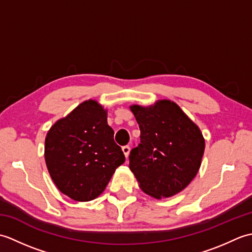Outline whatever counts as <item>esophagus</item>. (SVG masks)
<instances>
[{"label": "esophagus", "mask_w": 252, "mask_h": 252, "mask_svg": "<svg viewBox=\"0 0 252 252\" xmlns=\"http://www.w3.org/2000/svg\"><path fill=\"white\" fill-rule=\"evenodd\" d=\"M130 146H123L122 147V152H123V154H125V156H126V158H127L129 157V154H130Z\"/></svg>", "instance_id": "esophagus-1"}]
</instances>
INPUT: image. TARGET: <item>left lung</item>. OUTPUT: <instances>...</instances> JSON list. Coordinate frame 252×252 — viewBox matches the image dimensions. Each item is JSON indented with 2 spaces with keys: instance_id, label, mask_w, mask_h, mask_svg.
Segmentation results:
<instances>
[{
  "instance_id": "obj_1",
  "label": "left lung",
  "mask_w": 252,
  "mask_h": 252,
  "mask_svg": "<svg viewBox=\"0 0 252 252\" xmlns=\"http://www.w3.org/2000/svg\"><path fill=\"white\" fill-rule=\"evenodd\" d=\"M130 109L141 130V143L129 157L138 186L156 199L179 194L201 165L205 138L199 126L170 99Z\"/></svg>"
}]
</instances>
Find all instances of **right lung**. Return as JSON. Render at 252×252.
<instances>
[{
    "label": "right lung",
    "instance_id": "add662e5",
    "mask_svg": "<svg viewBox=\"0 0 252 252\" xmlns=\"http://www.w3.org/2000/svg\"><path fill=\"white\" fill-rule=\"evenodd\" d=\"M44 158L57 189L76 201L98 197L126 160L107 123V109L95 99L83 101L51 126Z\"/></svg>",
    "mask_w": 252,
    "mask_h": 252
}]
</instances>
